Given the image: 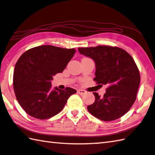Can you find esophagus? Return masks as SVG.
<instances>
[{"mask_svg":"<svg viewBox=\"0 0 155 155\" xmlns=\"http://www.w3.org/2000/svg\"><path fill=\"white\" fill-rule=\"evenodd\" d=\"M77 93L78 94L80 95H83V94H85L87 93L86 91H85V90H83V89H78L77 91Z\"/></svg>","mask_w":155,"mask_h":155,"instance_id":"esophagus-1","label":"esophagus"}]
</instances>
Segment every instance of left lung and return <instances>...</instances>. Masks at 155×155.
Returning <instances> with one entry per match:
<instances>
[{
    "label": "left lung",
    "mask_w": 155,
    "mask_h": 155,
    "mask_svg": "<svg viewBox=\"0 0 155 155\" xmlns=\"http://www.w3.org/2000/svg\"><path fill=\"white\" fill-rule=\"evenodd\" d=\"M78 49L81 54L95 61L94 81L97 85L108 86L102 97L94 93L95 100L87 106V110L104 121L119 119L134 104L138 91L140 75L133 58L117 47L99 45Z\"/></svg>",
    "instance_id": "left-lung-1"
}]
</instances>
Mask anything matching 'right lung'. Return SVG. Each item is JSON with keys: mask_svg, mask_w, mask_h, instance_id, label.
<instances>
[{"mask_svg": "<svg viewBox=\"0 0 155 155\" xmlns=\"http://www.w3.org/2000/svg\"><path fill=\"white\" fill-rule=\"evenodd\" d=\"M76 52L52 45H41L26 51L18 59L13 73V89L19 105L38 119H47L61 111L75 89L55 87L51 81L62 72Z\"/></svg>", "mask_w": 155, "mask_h": 155, "instance_id": "right-lung-1", "label": "right lung"}]
</instances>
